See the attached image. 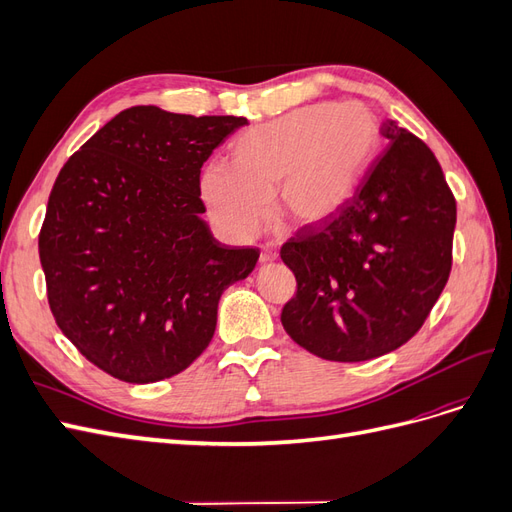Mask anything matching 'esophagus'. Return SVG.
<instances>
[{
    "label": "esophagus",
    "mask_w": 512,
    "mask_h": 512,
    "mask_svg": "<svg viewBox=\"0 0 512 512\" xmlns=\"http://www.w3.org/2000/svg\"><path fill=\"white\" fill-rule=\"evenodd\" d=\"M277 258V252L273 250V247H262V252H260V262H273Z\"/></svg>",
    "instance_id": "1"
}]
</instances>
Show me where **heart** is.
I'll use <instances>...</instances> for the list:
<instances>
[{"label":"heart","mask_w":512,"mask_h":512,"mask_svg":"<svg viewBox=\"0 0 512 512\" xmlns=\"http://www.w3.org/2000/svg\"><path fill=\"white\" fill-rule=\"evenodd\" d=\"M374 119L359 102L297 108L243 132L232 164L211 162L200 192L211 220L228 237L250 239L275 209L314 226L346 205L374 149Z\"/></svg>","instance_id":"heart-1"}]
</instances>
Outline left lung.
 <instances>
[{
    "mask_svg": "<svg viewBox=\"0 0 512 512\" xmlns=\"http://www.w3.org/2000/svg\"><path fill=\"white\" fill-rule=\"evenodd\" d=\"M384 151L333 218L282 245L297 292L286 333L307 352L359 363L423 327L453 265L457 203L433 151L386 119Z\"/></svg>",
    "mask_w": 512,
    "mask_h": 512,
    "instance_id": "8db88e82",
    "label": "left lung"
}]
</instances>
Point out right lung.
Returning a JSON list of instances; mask_svg holds the SVG:
<instances>
[{
  "label": "right lung",
  "instance_id": "1",
  "mask_svg": "<svg viewBox=\"0 0 512 512\" xmlns=\"http://www.w3.org/2000/svg\"><path fill=\"white\" fill-rule=\"evenodd\" d=\"M245 117L132 106L59 170L38 235L57 327L89 363L130 384L177 376L209 346L222 292L256 247L215 241L200 168Z\"/></svg>",
  "mask_w": 512,
  "mask_h": 512
}]
</instances>
